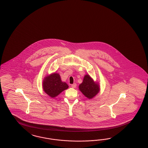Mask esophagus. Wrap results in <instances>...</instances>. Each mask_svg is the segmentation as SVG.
Wrapping results in <instances>:
<instances>
[{"label": "esophagus", "mask_w": 148, "mask_h": 148, "mask_svg": "<svg viewBox=\"0 0 148 148\" xmlns=\"http://www.w3.org/2000/svg\"><path fill=\"white\" fill-rule=\"evenodd\" d=\"M71 86L72 88H76V87H77V84H72V85H71Z\"/></svg>", "instance_id": "obj_1"}]
</instances>
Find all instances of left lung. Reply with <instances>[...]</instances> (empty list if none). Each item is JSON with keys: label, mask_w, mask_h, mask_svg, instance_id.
Segmentation results:
<instances>
[{"label": "left lung", "mask_w": 148, "mask_h": 148, "mask_svg": "<svg viewBox=\"0 0 148 148\" xmlns=\"http://www.w3.org/2000/svg\"><path fill=\"white\" fill-rule=\"evenodd\" d=\"M80 91L89 99L95 96L99 91V87L97 83L93 81L88 75L84 77L83 82L79 85Z\"/></svg>", "instance_id": "1"}]
</instances>
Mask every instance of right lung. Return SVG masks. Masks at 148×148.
Returning a JSON list of instances; mask_svg holds the SVG:
<instances>
[{"label": "right lung", "instance_id": "right-lung-1", "mask_svg": "<svg viewBox=\"0 0 148 148\" xmlns=\"http://www.w3.org/2000/svg\"><path fill=\"white\" fill-rule=\"evenodd\" d=\"M68 88V85L66 82H62L60 75L57 73L46 77L43 82L44 91L52 98L56 97Z\"/></svg>", "mask_w": 148, "mask_h": 148}]
</instances>
